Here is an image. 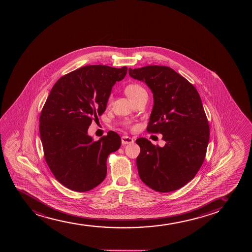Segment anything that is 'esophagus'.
I'll use <instances>...</instances> for the list:
<instances>
[{
  "mask_svg": "<svg viewBox=\"0 0 252 252\" xmlns=\"http://www.w3.org/2000/svg\"><path fill=\"white\" fill-rule=\"evenodd\" d=\"M121 139L123 145H129V144H133V139L130 137L123 136Z\"/></svg>",
  "mask_w": 252,
  "mask_h": 252,
  "instance_id": "esophagus-1",
  "label": "esophagus"
}]
</instances>
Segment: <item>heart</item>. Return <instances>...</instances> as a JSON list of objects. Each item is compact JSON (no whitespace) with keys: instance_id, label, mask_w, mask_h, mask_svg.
Instances as JSON below:
<instances>
[{"instance_id":"heart-1","label":"heart","mask_w":252,"mask_h":252,"mask_svg":"<svg viewBox=\"0 0 252 252\" xmlns=\"http://www.w3.org/2000/svg\"><path fill=\"white\" fill-rule=\"evenodd\" d=\"M125 93L127 94V96L132 100V99L135 98L139 94L145 93V90L140 85L133 83V84L127 85L125 88ZM112 101H113V96L110 95L108 97V103L110 104Z\"/></svg>"}]
</instances>
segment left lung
<instances>
[{"label":"left lung","mask_w":252,"mask_h":252,"mask_svg":"<svg viewBox=\"0 0 252 252\" xmlns=\"http://www.w3.org/2000/svg\"><path fill=\"white\" fill-rule=\"evenodd\" d=\"M128 74L151 88L154 106L147 132L162 133L165 142L159 147L145 138L137 139L139 177L155 191L177 190L193 179L205 159L209 125L199 94L170 67L129 68Z\"/></svg>","instance_id":"1"}]
</instances>
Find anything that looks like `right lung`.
<instances>
[{"instance_id":"add662e5","label":"right lung","mask_w":252,"mask_h":252,"mask_svg":"<svg viewBox=\"0 0 252 252\" xmlns=\"http://www.w3.org/2000/svg\"><path fill=\"white\" fill-rule=\"evenodd\" d=\"M127 68L87 65L59 79L39 118L44 158L59 182L75 191H90L107 175V159L121 138L109 131L94 141L87 134L93 120L104 113L112 87Z\"/></svg>"}]
</instances>
